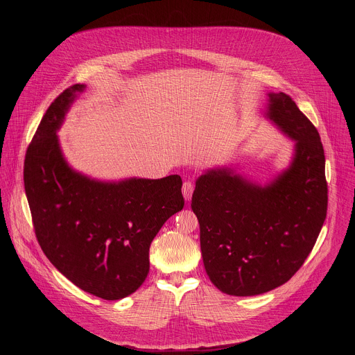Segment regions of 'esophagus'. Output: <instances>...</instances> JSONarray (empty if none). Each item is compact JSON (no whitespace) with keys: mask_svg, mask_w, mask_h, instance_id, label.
Segmentation results:
<instances>
[{"mask_svg":"<svg viewBox=\"0 0 355 355\" xmlns=\"http://www.w3.org/2000/svg\"><path fill=\"white\" fill-rule=\"evenodd\" d=\"M193 188H195V185H193L192 181H185V182L182 184V193H184V198H185L187 200H189V199L192 198Z\"/></svg>","mask_w":355,"mask_h":355,"instance_id":"34e87169","label":"esophagus"}]
</instances>
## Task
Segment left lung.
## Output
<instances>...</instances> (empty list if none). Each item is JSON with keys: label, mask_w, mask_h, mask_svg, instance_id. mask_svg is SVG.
Instances as JSON below:
<instances>
[{"label": "left lung", "mask_w": 355, "mask_h": 355, "mask_svg": "<svg viewBox=\"0 0 355 355\" xmlns=\"http://www.w3.org/2000/svg\"><path fill=\"white\" fill-rule=\"evenodd\" d=\"M268 95V116L296 141L289 168L267 187L232 170H212L196 180L192 193L207 274L234 296L260 295L289 281L308 259L327 214L319 132L289 95Z\"/></svg>", "instance_id": "obj_1"}]
</instances>
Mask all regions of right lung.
Segmentation results:
<instances>
[{"label": "right lung", "mask_w": 355, "mask_h": 355, "mask_svg": "<svg viewBox=\"0 0 355 355\" xmlns=\"http://www.w3.org/2000/svg\"><path fill=\"white\" fill-rule=\"evenodd\" d=\"M84 85L66 88L43 115L24 163L35 234L44 256L80 289L107 300L133 293L150 268V244L184 208L180 175L99 182L64 162L56 130Z\"/></svg>", "instance_id": "right-lung-1"}]
</instances>
